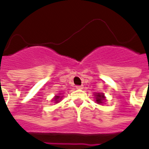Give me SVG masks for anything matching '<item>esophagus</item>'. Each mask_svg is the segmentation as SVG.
Masks as SVG:
<instances>
[{"instance_id":"1","label":"esophagus","mask_w":149,"mask_h":149,"mask_svg":"<svg viewBox=\"0 0 149 149\" xmlns=\"http://www.w3.org/2000/svg\"><path fill=\"white\" fill-rule=\"evenodd\" d=\"M76 88L78 89V90H80V89L83 88V86H79V85H77V86H76Z\"/></svg>"}]
</instances>
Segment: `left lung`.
<instances>
[{"instance_id":"left-lung-1","label":"left lung","mask_w":149,"mask_h":149,"mask_svg":"<svg viewBox=\"0 0 149 149\" xmlns=\"http://www.w3.org/2000/svg\"><path fill=\"white\" fill-rule=\"evenodd\" d=\"M96 101L97 102V103H102V101L104 100V94H102V93H97V94H96Z\"/></svg>"}]
</instances>
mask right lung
<instances>
[{
    "label": "right lung",
    "instance_id": "1",
    "mask_svg": "<svg viewBox=\"0 0 149 149\" xmlns=\"http://www.w3.org/2000/svg\"><path fill=\"white\" fill-rule=\"evenodd\" d=\"M58 99H59V96H56V98H55V100H56V102H58Z\"/></svg>",
    "mask_w": 149,
    "mask_h": 149
}]
</instances>
